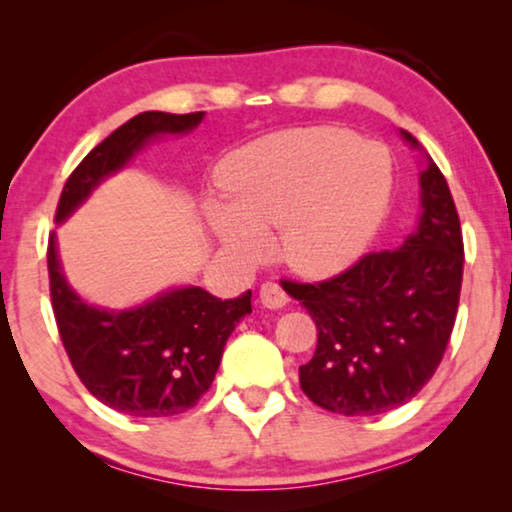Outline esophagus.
I'll return each mask as SVG.
<instances>
[{"mask_svg":"<svg viewBox=\"0 0 512 512\" xmlns=\"http://www.w3.org/2000/svg\"><path fill=\"white\" fill-rule=\"evenodd\" d=\"M287 294L283 287L278 283H264L259 287V304L264 308H271V311H278V308H283L287 304Z\"/></svg>","mask_w":512,"mask_h":512,"instance_id":"esophagus-1","label":"esophagus"}]
</instances>
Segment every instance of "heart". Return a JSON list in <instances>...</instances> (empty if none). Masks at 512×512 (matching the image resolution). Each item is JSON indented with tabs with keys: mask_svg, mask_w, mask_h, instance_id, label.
<instances>
[{
	"mask_svg": "<svg viewBox=\"0 0 512 512\" xmlns=\"http://www.w3.org/2000/svg\"><path fill=\"white\" fill-rule=\"evenodd\" d=\"M222 201H208V225L229 253H273L304 276L350 264L378 232L392 194L385 150L341 127L285 129L222 162Z\"/></svg>",
	"mask_w": 512,
	"mask_h": 512,
	"instance_id": "b5f03b06",
	"label": "heart"
}]
</instances>
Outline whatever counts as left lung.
Instances as JSON below:
<instances>
[{
    "label": "left lung",
    "instance_id": "obj_1",
    "mask_svg": "<svg viewBox=\"0 0 512 512\" xmlns=\"http://www.w3.org/2000/svg\"><path fill=\"white\" fill-rule=\"evenodd\" d=\"M401 136L413 148V134ZM422 215L397 250L369 253L322 283L283 280L318 327V348L299 366L301 390L341 415H380L429 383L455 327L464 273L459 215L441 169L427 155Z\"/></svg>",
    "mask_w": 512,
    "mask_h": 512
}]
</instances>
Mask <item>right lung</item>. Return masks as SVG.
Returning a JSON list of instances; mask_svg holds the SVG:
<instances>
[{
    "label": "right lung",
    "instance_id": "1",
    "mask_svg": "<svg viewBox=\"0 0 512 512\" xmlns=\"http://www.w3.org/2000/svg\"><path fill=\"white\" fill-rule=\"evenodd\" d=\"M201 120V111H146L127 120L67 178L55 211L57 225L148 141L187 134ZM48 278L57 329L81 383L109 408L134 417H169L192 408L211 387L236 322L253 313L250 290L222 301L201 287H176L127 311L97 308L64 278L55 234L48 241Z\"/></svg>",
    "mask_w": 512,
    "mask_h": 512
}]
</instances>
